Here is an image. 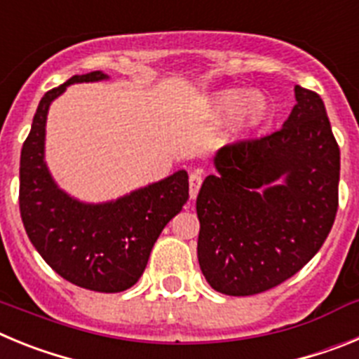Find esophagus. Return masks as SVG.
<instances>
[{
  "mask_svg": "<svg viewBox=\"0 0 359 359\" xmlns=\"http://www.w3.org/2000/svg\"><path fill=\"white\" fill-rule=\"evenodd\" d=\"M203 183V176L199 170H196V172L190 174L189 177V185H190V199H196L198 198V192H199V187H201Z\"/></svg>",
  "mask_w": 359,
  "mask_h": 359,
  "instance_id": "obj_1",
  "label": "esophagus"
}]
</instances>
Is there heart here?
Instances as JSON below:
<instances>
[{"label": "heart", "instance_id": "obj_1", "mask_svg": "<svg viewBox=\"0 0 359 359\" xmlns=\"http://www.w3.org/2000/svg\"><path fill=\"white\" fill-rule=\"evenodd\" d=\"M215 111L219 116L239 115L241 122L253 126L264 120L269 113V104L264 95L250 93V91H230L217 98Z\"/></svg>", "mask_w": 359, "mask_h": 359}]
</instances>
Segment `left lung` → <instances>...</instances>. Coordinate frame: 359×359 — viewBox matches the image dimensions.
Returning <instances> with one entry per match:
<instances>
[{
  "label": "left lung",
  "mask_w": 359,
  "mask_h": 359,
  "mask_svg": "<svg viewBox=\"0 0 359 359\" xmlns=\"http://www.w3.org/2000/svg\"><path fill=\"white\" fill-rule=\"evenodd\" d=\"M294 98L278 131L219 149L217 174L199 190L198 261L219 293L248 297L282 284L334 223L340 147L320 95L294 86Z\"/></svg>",
  "instance_id": "1"
}]
</instances>
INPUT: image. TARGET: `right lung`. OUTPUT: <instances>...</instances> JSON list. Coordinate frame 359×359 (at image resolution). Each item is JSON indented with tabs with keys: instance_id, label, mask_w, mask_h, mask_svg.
I'll return each instance as SVG.
<instances>
[{
	"instance_id": "1",
	"label": "right lung",
	"mask_w": 359,
	"mask_h": 359,
	"mask_svg": "<svg viewBox=\"0 0 359 359\" xmlns=\"http://www.w3.org/2000/svg\"><path fill=\"white\" fill-rule=\"evenodd\" d=\"M109 79L102 72L73 75L46 91L21 149L19 210L28 239L46 264L84 290L118 293L135 286L161 230L189 199V174L177 170L115 201L82 203L57 187L44 161L50 104L69 84Z\"/></svg>"
}]
</instances>
